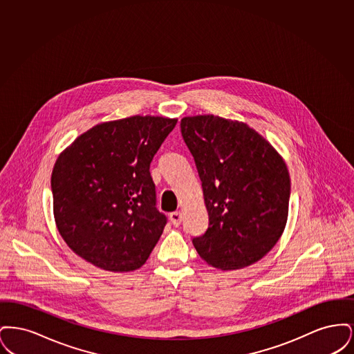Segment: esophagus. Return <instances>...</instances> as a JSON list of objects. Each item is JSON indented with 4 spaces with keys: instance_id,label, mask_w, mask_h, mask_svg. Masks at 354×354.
I'll list each match as a JSON object with an SVG mask.
<instances>
[{
    "instance_id": "34e87169",
    "label": "esophagus",
    "mask_w": 354,
    "mask_h": 354,
    "mask_svg": "<svg viewBox=\"0 0 354 354\" xmlns=\"http://www.w3.org/2000/svg\"><path fill=\"white\" fill-rule=\"evenodd\" d=\"M169 220H171V223H172L175 227H178V225H180V223H182V214H180L179 211H174V212L169 214Z\"/></svg>"
}]
</instances>
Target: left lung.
Instances as JSON below:
<instances>
[{"label":"left lung","mask_w":354,"mask_h":354,"mask_svg":"<svg viewBox=\"0 0 354 354\" xmlns=\"http://www.w3.org/2000/svg\"><path fill=\"white\" fill-rule=\"evenodd\" d=\"M182 136L202 180L209 224L192 239L203 260L221 270L263 259L286 228L290 179L286 162L245 123L185 117Z\"/></svg>","instance_id":"1"}]
</instances>
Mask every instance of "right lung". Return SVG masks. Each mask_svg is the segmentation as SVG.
Wrapping results in <instances>:
<instances>
[{"label": "right lung", "mask_w": 354, "mask_h": 354, "mask_svg": "<svg viewBox=\"0 0 354 354\" xmlns=\"http://www.w3.org/2000/svg\"><path fill=\"white\" fill-rule=\"evenodd\" d=\"M176 119L101 123L62 152L51 174L54 218L68 247L111 272L140 268L167 224L156 208L153 155Z\"/></svg>", "instance_id": "1"}]
</instances>
